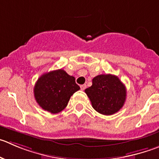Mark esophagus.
Masks as SVG:
<instances>
[{
	"label": "esophagus",
	"mask_w": 159,
	"mask_h": 159,
	"mask_svg": "<svg viewBox=\"0 0 159 159\" xmlns=\"http://www.w3.org/2000/svg\"><path fill=\"white\" fill-rule=\"evenodd\" d=\"M80 88L82 90H84L86 88H87V85H86V84H83V85L80 86Z\"/></svg>",
	"instance_id": "34e87169"
}]
</instances>
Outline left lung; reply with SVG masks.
I'll use <instances>...</instances> for the list:
<instances>
[{
    "mask_svg": "<svg viewBox=\"0 0 159 159\" xmlns=\"http://www.w3.org/2000/svg\"><path fill=\"white\" fill-rule=\"evenodd\" d=\"M92 107L98 112L111 116L123 106L126 98V87L119 77L111 74L95 76L92 86L85 90Z\"/></svg>",
    "mask_w": 159,
    "mask_h": 159,
    "instance_id": "left-lung-1",
    "label": "left lung"
}]
</instances>
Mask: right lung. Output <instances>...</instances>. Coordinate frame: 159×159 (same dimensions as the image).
I'll list each match as a JSON object with an SVG mask.
<instances>
[{"label":"right lung","instance_id":"1","mask_svg":"<svg viewBox=\"0 0 159 159\" xmlns=\"http://www.w3.org/2000/svg\"><path fill=\"white\" fill-rule=\"evenodd\" d=\"M80 89L75 77L63 69H58L43 74L37 80L33 92L43 110L56 114L67 106L71 96Z\"/></svg>","mask_w":159,"mask_h":159}]
</instances>
